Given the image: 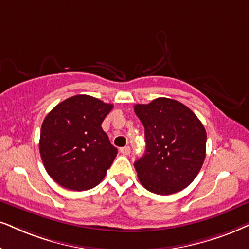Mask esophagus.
Wrapping results in <instances>:
<instances>
[{
  "label": "esophagus",
  "instance_id": "34e87169",
  "mask_svg": "<svg viewBox=\"0 0 249 249\" xmlns=\"http://www.w3.org/2000/svg\"><path fill=\"white\" fill-rule=\"evenodd\" d=\"M119 152H121L123 155H130V153H131V148L128 147V146H126V147H123V148H121V149H119Z\"/></svg>",
  "mask_w": 249,
  "mask_h": 249
}]
</instances>
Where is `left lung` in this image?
<instances>
[{"instance_id":"8db88e82","label":"left lung","mask_w":249,"mask_h":249,"mask_svg":"<svg viewBox=\"0 0 249 249\" xmlns=\"http://www.w3.org/2000/svg\"><path fill=\"white\" fill-rule=\"evenodd\" d=\"M144 127L146 152L135 161L141 185L153 193L169 195L184 190L202 168L207 133L190 108L166 97L135 105Z\"/></svg>"}]
</instances>
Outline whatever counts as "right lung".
Segmentation results:
<instances>
[{
    "mask_svg": "<svg viewBox=\"0 0 249 249\" xmlns=\"http://www.w3.org/2000/svg\"><path fill=\"white\" fill-rule=\"evenodd\" d=\"M112 108L93 96L74 95L43 119L40 155L46 171L62 187L86 191L105 178L118 153L101 126Z\"/></svg>",
    "mask_w": 249,
    "mask_h": 249,
    "instance_id": "obj_1",
    "label": "right lung"
}]
</instances>
